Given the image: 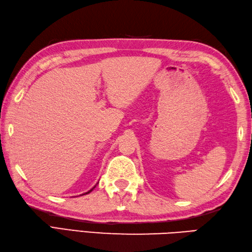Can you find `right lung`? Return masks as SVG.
<instances>
[{
    "mask_svg": "<svg viewBox=\"0 0 252 252\" xmlns=\"http://www.w3.org/2000/svg\"><path fill=\"white\" fill-rule=\"evenodd\" d=\"M95 187H96V186H95ZM95 187H94V188H95ZM94 188H92L90 191H88V192H85V193H83V194H88V193H90V192H92V191H93V189H94ZM83 194H82V195H83Z\"/></svg>",
    "mask_w": 252,
    "mask_h": 252,
    "instance_id": "right-lung-1",
    "label": "right lung"
}]
</instances>
